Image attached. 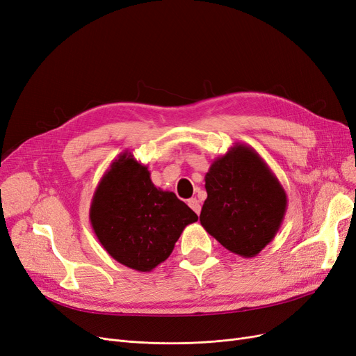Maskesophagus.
Listing matches in <instances>:
<instances>
[{
    "label": "esophagus",
    "mask_w": 356,
    "mask_h": 356,
    "mask_svg": "<svg viewBox=\"0 0 356 356\" xmlns=\"http://www.w3.org/2000/svg\"><path fill=\"white\" fill-rule=\"evenodd\" d=\"M188 206L191 207V209L195 212V213H200V209H202V207H200V203H199V200L197 199H190L188 200Z\"/></svg>",
    "instance_id": "1"
}]
</instances>
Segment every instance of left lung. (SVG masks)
I'll return each mask as SVG.
<instances>
[{"mask_svg": "<svg viewBox=\"0 0 356 356\" xmlns=\"http://www.w3.org/2000/svg\"><path fill=\"white\" fill-rule=\"evenodd\" d=\"M200 224L222 246L253 257L271 243L287 211V194L250 145L236 143L204 177Z\"/></svg>", "mask_w": 356, "mask_h": 356, "instance_id": "obj_1", "label": "left lung"}]
</instances>
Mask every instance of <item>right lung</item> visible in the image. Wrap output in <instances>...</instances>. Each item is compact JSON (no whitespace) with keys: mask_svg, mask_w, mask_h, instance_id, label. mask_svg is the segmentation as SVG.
I'll list each match as a JSON object with an SVG mask.
<instances>
[{"mask_svg":"<svg viewBox=\"0 0 356 356\" xmlns=\"http://www.w3.org/2000/svg\"><path fill=\"white\" fill-rule=\"evenodd\" d=\"M197 219L172 191L157 188L149 168L128 152L106 170L90 207L91 227L104 250L140 273L165 262L184 228Z\"/></svg>","mask_w":356,"mask_h":356,"instance_id":"obj_1","label":"right lung"}]
</instances>
